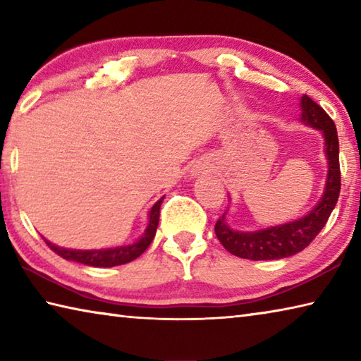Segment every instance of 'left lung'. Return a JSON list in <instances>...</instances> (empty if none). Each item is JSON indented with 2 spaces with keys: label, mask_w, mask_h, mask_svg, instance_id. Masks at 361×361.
<instances>
[{
  "label": "left lung",
  "mask_w": 361,
  "mask_h": 361,
  "mask_svg": "<svg viewBox=\"0 0 361 361\" xmlns=\"http://www.w3.org/2000/svg\"><path fill=\"white\" fill-rule=\"evenodd\" d=\"M301 121L305 126L320 130L325 138V154L328 161V173L325 191L307 215L295 221L271 226L253 232L234 231L226 224V215L215 224V234L221 245L229 253L245 259H282L296 255L312 242L317 234L325 228L341 192L339 169V140L333 119L325 109L307 95L301 97Z\"/></svg>",
  "instance_id": "8db88e82"
}]
</instances>
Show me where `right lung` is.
<instances>
[{"label": "right lung", "instance_id": "1", "mask_svg": "<svg viewBox=\"0 0 361 361\" xmlns=\"http://www.w3.org/2000/svg\"><path fill=\"white\" fill-rule=\"evenodd\" d=\"M164 197H161L157 202L151 207L149 210V218H148V226H146L145 234L140 237L137 242L130 243V245H122V247H114V248H102V250H71V248H63L57 247L46 240L47 247L56 252L59 256H62L66 261H76L81 262L85 266L92 267H113V266H121L126 264V262H130L137 259L140 255H142L146 248L149 247L156 235V229L159 224V213H161V204Z\"/></svg>", "mask_w": 361, "mask_h": 361}]
</instances>
